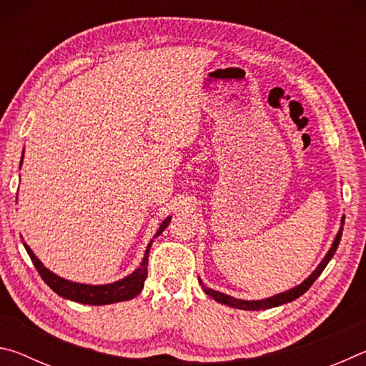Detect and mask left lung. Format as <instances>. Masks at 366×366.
I'll list each match as a JSON object with an SVG mask.
<instances>
[{"label":"left lung","instance_id":"obj_1","mask_svg":"<svg viewBox=\"0 0 366 366\" xmlns=\"http://www.w3.org/2000/svg\"><path fill=\"white\" fill-rule=\"evenodd\" d=\"M344 221H345V216H342V219H340V229L336 234V237H334V242L331 245V249L327 250V253L325 255V258L321 259V263L317 266V269H315L312 274H310L305 281L299 286H295L292 289L286 290V292H281V294H276L272 297H268V299H262V300H242V299H235V297H231L227 294H222L218 292V290H213L207 287L205 284L202 282L200 277H198V282L202 284V289L203 292L207 295L212 297L216 302L222 303V305H227V307H232V308H239V310H252V312H257V310H268L272 307H280L282 303H287V302H292L295 299H299L300 295H303L310 289V286L318 280V276L323 272V269L326 268V264L331 262V258L334 257V253L337 250V245L340 242V235H342V226H344Z\"/></svg>","mask_w":366,"mask_h":366}]
</instances>
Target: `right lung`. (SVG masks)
Wrapping results in <instances>:
<instances>
[{"mask_svg":"<svg viewBox=\"0 0 366 366\" xmlns=\"http://www.w3.org/2000/svg\"><path fill=\"white\" fill-rule=\"evenodd\" d=\"M22 159H24V154L21 158V166H22ZM169 221H171V216H168V218L161 222L157 234L153 235V239L147 245L145 255L142 258V263L139 268L132 271L129 276L124 277V280L114 281L111 284H98V286H94V284H80V282L67 281L64 277L54 274L53 271H49L46 266L35 257V253L30 250V247L26 242H24V247H26L29 257L35 264V268L41 276V280L45 281L48 286L54 290V292L63 297V299L85 303V305H109V303L131 300L135 295H139L142 292L147 280V266H148V253H150V247L153 244V240L157 239L166 227H168Z\"/></svg>","mask_w":366,"mask_h":366,"instance_id":"right-lung-1","label":"right lung"}]
</instances>
